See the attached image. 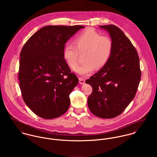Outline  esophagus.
Wrapping results in <instances>:
<instances>
[{
  "instance_id": "obj_1",
  "label": "esophagus",
  "mask_w": 157,
  "mask_h": 157,
  "mask_svg": "<svg viewBox=\"0 0 157 157\" xmlns=\"http://www.w3.org/2000/svg\"><path fill=\"white\" fill-rule=\"evenodd\" d=\"M78 80H79V83H80V85H83V84L85 83V80L84 78L80 77V78H78Z\"/></svg>"
}]
</instances>
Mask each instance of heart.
Instances as JSON below:
<instances>
[{"instance_id":"obj_1","label":"heart","mask_w":157,"mask_h":157,"mask_svg":"<svg viewBox=\"0 0 157 157\" xmlns=\"http://www.w3.org/2000/svg\"><path fill=\"white\" fill-rule=\"evenodd\" d=\"M73 45L65 46L63 59L67 65L74 69L78 64V53L85 51V63L75 68V72L82 76L91 74L96 68L103 67L109 61L112 52V42L107 36H101L93 29L89 28L77 36Z\"/></svg>"}]
</instances>
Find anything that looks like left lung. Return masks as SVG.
Returning <instances> with one entry per match:
<instances>
[{
  "label": "left lung",
  "instance_id": "8db88e82",
  "mask_svg": "<svg viewBox=\"0 0 157 157\" xmlns=\"http://www.w3.org/2000/svg\"><path fill=\"white\" fill-rule=\"evenodd\" d=\"M112 42L108 63L86 81L92 88L88 99L90 112L102 118H114L134 99L141 78L137 52L124 33L113 25L100 26Z\"/></svg>",
  "mask_w": 157,
  "mask_h": 157
}]
</instances>
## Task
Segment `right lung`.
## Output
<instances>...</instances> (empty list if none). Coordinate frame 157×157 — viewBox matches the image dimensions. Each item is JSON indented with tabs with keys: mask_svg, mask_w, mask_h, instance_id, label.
<instances>
[{
	"mask_svg": "<svg viewBox=\"0 0 157 157\" xmlns=\"http://www.w3.org/2000/svg\"><path fill=\"white\" fill-rule=\"evenodd\" d=\"M84 26L42 28L23 46L20 55L19 80L23 99L39 117L53 119L70 106L69 94L78 79L63 59L67 40Z\"/></svg>",
	"mask_w": 157,
	"mask_h": 157,
	"instance_id": "add662e5",
	"label": "right lung"
}]
</instances>
